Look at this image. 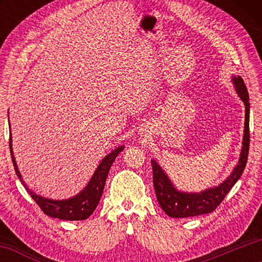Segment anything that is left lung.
Instances as JSON below:
<instances>
[{"label":"left lung","instance_id":"left-lung-1","mask_svg":"<svg viewBox=\"0 0 262 262\" xmlns=\"http://www.w3.org/2000/svg\"><path fill=\"white\" fill-rule=\"evenodd\" d=\"M233 82L236 84V90L239 97L245 104V130H244L243 148L238 165L234 167L231 176L217 187L198 194H188L176 190L161 166L155 161H151L155 192H156L159 206L168 216L183 219V217L209 214L221 205L225 195L231 190L233 185L241 178L244 168L246 166L248 149H250V103H248L250 98H248V92L243 78L241 76L233 77Z\"/></svg>","mask_w":262,"mask_h":262}]
</instances>
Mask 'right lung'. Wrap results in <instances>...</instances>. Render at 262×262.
Returning a JSON list of instances; mask_svg holds the SVG:
<instances>
[{"instance_id":"add662e5","label":"right lung","mask_w":262,"mask_h":262,"mask_svg":"<svg viewBox=\"0 0 262 262\" xmlns=\"http://www.w3.org/2000/svg\"><path fill=\"white\" fill-rule=\"evenodd\" d=\"M9 135H10L9 136V148H10L12 164H14L15 171L17 176H18L19 180L21 181V184H23L25 189L28 190V193L31 195V198L33 199L35 203L40 207V209L45 212L46 215L54 217V219H59V220L83 221L88 219V217L95 211V209L99 203L101 194H103V190L105 187V181H106V178H107L110 168L112 166L114 159L118 157L119 152H121L123 150V147H119L118 149H115L114 151L107 155V156L101 161L98 168H97L95 172L94 177L91 178L90 183H89V185L86 186L83 192L76 195L75 198L68 199V200L54 201V200H50V199L41 198L39 196V195L34 194L32 190L29 189L28 186L25 185L23 179H21V176L19 173L18 168H17L14 155H12L11 133Z\"/></svg>"}]
</instances>
